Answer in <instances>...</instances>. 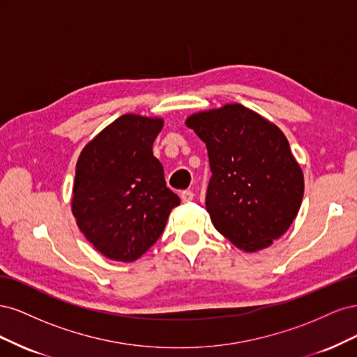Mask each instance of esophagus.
<instances>
[{"instance_id":"obj_1","label":"esophagus","mask_w":357,"mask_h":357,"mask_svg":"<svg viewBox=\"0 0 357 357\" xmlns=\"http://www.w3.org/2000/svg\"><path fill=\"white\" fill-rule=\"evenodd\" d=\"M180 197H181V201H183V202H190L195 195H193L192 190H183Z\"/></svg>"}]
</instances>
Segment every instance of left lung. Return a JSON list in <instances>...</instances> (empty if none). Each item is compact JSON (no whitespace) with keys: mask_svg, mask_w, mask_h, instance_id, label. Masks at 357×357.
I'll use <instances>...</instances> for the list:
<instances>
[{"mask_svg":"<svg viewBox=\"0 0 357 357\" xmlns=\"http://www.w3.org/2000/svg\"><path fill=\"white\" fill-rule=\"evenodd\" d=\"M186 126L207 146L205 207L214 228L248 253L271 245L304 197V174L282 129L241 104L192 114Z\"/></svg>","mask_w":357,"mask_h":357,"instance_id":"8db88e82","label":"left lung"}]
</instances>
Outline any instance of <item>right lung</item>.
<instances>
[{
    "mask_svg": "<svg viewBox=\"0 0 357 357\" xmlns=\"http://www.w3.org/2000/svg\"><path fill=\"white\" fill-rule=\"evenodd\" d=\"M162 126L159 117H117L84 146L75 165V222L86 240L113 261L142 257L180 204L152 152Z\"/></svg>",
    "mask_w": 357,
    "mask_h": 357,
    "instance_id": "1",
    "label": "right lung"
}]
</instances>
